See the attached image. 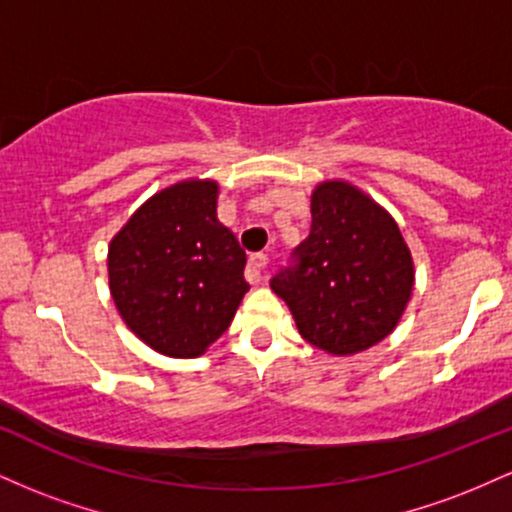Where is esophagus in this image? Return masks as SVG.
Segmentation results:
<instances>
[{
    "instance_id": "obj_1",
    "label": "esophagus",
    "mask_w": 512,
    "mask_h": 512,
    "mask_svg": "<svg viewBox=\"0 0 512 512\" xmlns=\"http://www.w3.org/2000/svg\"><path fill=\"white\" fill-rule=\"evenodd\" d=\"M269 269V257L262 255V252H257V255L250 257L248 262V269H245V276H248L250 284H260L264 279V274H267Z\"/></svg>"
}]
</instances>
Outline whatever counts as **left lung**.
<instances>
[{"label": "left lung", "mask_w": 512, "mask_h": 512, "mask_svg": "<svg viewBox=\"0 0 512 512\" xmlns=\"http://www.w3.org/2000/svg\"><path fill=\"white\" fill-rule=\"evenodd\" d=\"M310 214V236L269 286L305 342L334 356L356 354L397 327L414 289L411 252L395 219L344 180L320 182Z\"/></svg>", "instance_id": "1"}]
</instances>
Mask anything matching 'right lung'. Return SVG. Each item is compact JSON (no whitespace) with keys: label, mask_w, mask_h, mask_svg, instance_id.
I'll return each mask as SVG.
<instances>
[{"label":"right lung","mask_w":512,"mask_h":512,"mask_svg":"<svg viewBox=\"0 0 512 512\" xmlns=\"http://www.w3.org/2000/svg\"><path fill=\"white\" fill-rule=\"evenodd\" d=\"M219 185L182 180L156 192L110 240V296L125 325L163 356L195 358L231 325L245 252L216 219Z\"/></svg>","instance_id":"add662e5"}]
</instances>
